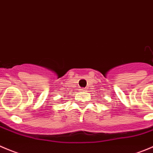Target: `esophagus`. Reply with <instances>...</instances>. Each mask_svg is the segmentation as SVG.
I'll list each match as a JSON object with an SVG mask.
<instances>
[{"label": "esophagus", "mask_w": 153, "mask_h": 153, "mask_svg": "<svg viewBox=\"0 0 153 153\" xmlns=\"http://www.w3.org/2000/svg\"><path fill=\"white\" fill-rule=\"evenodd\" d=\"M80 90H81V91H86V90H87V89L84 88V87H83V88H81V89H80Z\"/></svg>", "instance_id": "esophagus-1"}]
</instances>
